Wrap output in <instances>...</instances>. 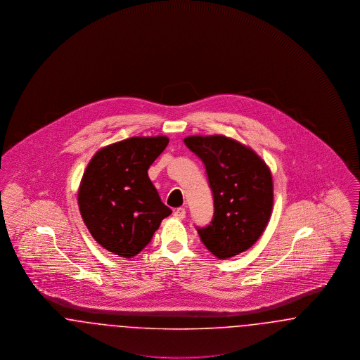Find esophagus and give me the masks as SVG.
Masks as SVG:
<instances>
[{
    "instance_id": "esophagus-1",
    "label": "esophagus",
    "mask_w": 360,
    "mask_h": 360,
    "mask_svg": "<svg viewBox=\"0 0 360 360\" xmlns=\"http://www.w3.org/2000/svg\"><path fill=\"white\" fill-rule=\"evenodd\" d=\"M174 216H175L176 219H185V216H186L185 207H176V209L174 210Z\"/></svg>"
}]
</instances>
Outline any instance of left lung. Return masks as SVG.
Wrapping results in <instances>:
<instances>
[{"mask_svg": "<svg viewBox=\"0 0 360 360\" xmlns=\"http://www.w3.org/2000/svg\"><path fill=\"white\" fill-rule=\"evenodd\" d=\"M205 165L214 213L197 228L206 248L219 259L235 257L255 244L271 216L273 176L267 165L239 141L223 136L185 137Z\"/></svg>", "mask_w": 360, "mask_h": 360, "instance_id": "obj_1", "label": "left lung"}]
</instances>
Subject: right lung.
<instances>
[{
    "instance_id": "right-lung-1",
    "label": "right lung",
    "mask_w": 360,
    "mask_h": 360,
    "mask_svg": "<svg viewBox=\"0 0 360 360\" xmlns=\"http://www.w3.org/2000/svg\"><path fill=\"white\" fill-rule=\"evenodd\" d=\"M169 137H131L101 148L86 167L78 205L89 232L109 252L137 255L172 209L160 201L148 169Z\"/></svg>"
}]
</instances>
